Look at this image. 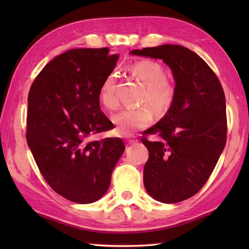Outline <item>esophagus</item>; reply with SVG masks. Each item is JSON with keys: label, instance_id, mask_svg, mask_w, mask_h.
<instances>
[{"label": "esophagus", "instance_id": "1", "mask_svg": "<svg viewBox=\"0 0 249 249\" xmlns=\"http://www.w3.org/2000/svg\"><path fill=\"white\" fill-rule=\"evenodd\" d=\"M127 142L128 144H135V142H137V140H134V138H128Z\"/></svg>", "mask_w": 249, "mask_h": 249}]
</instances>
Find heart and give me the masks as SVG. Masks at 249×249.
Listing matches in <instances>:
<instances>
[{
	"mask_svg": "<svg viewBox=\"0 0 249 249\" xmlns=\"http://www.w3.org/2000/svg\"><path fill=\"white\" fill-rule=\"evenodd\" d=\"M129 72L145 87L140 101L145 105L123 109L113 116V123L122 136H128L135 130L148 126L154 120L153 110L157 117L165 116L176 99L175 84L166 78V71L159 62L148 59L137 61L129 67ZM99 101L107 111H115L119 107L115 74L105 78L100 88Z\"/></svg>",
	"mask_w": 249,
	"mask_h": 249,
	"instance_id": "1",
	"label": "heart"
}]
</instances>
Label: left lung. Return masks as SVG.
Masks as SVG:
<instances>
[{
  "instance_id": "8db88e82",
  "label": "left lung",
  "mask_w": 249,
  "mask_h": 249,
  "mask_svg": "<svg viewBox=\"0 0 249 249\" xmlns=\"http://www.w3.org/2000/svg\"><path fill=\"white\" fill-rule=\"evenodd\" d=\"M130 54L161 59L176 82L170 111L144 135L149 157L144 167L148 195L162 203L187 200L201 190L226 144V103L220 80L192 50L179 45L135 49Z\"/></svg>"
}]
</instances>
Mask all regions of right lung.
Returning a JSON list of instances; mask_svg holds the SVG:
<instances>
[{
	"mask_svg": "<svg viewBox=\"0 0 249 249\" xmlns=\"http://www.w3.org/2000/svg\"><path fill=\"white\" fill-rule=\"evenodd\" d=\"M117 59L107 47L70 49L49 61L29 90V149L46 182L75 203L105 195L125 150L117 137L88 141L114 128L101 111L99 92Z\"/></svg>",
	"mask_w": 249,
	"mask_h": 249,
	"instance_id": "obj_1",
	"label": "right lung"
}]
</instances>
